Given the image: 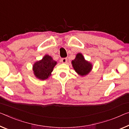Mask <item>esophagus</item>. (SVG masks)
Returning <instances> with one entry per match:
<instances>
[{
    "instance_id": "1",
    "label": "esophagus",
    "mask_w": 129,
    "mask_h": 129,
    "mask_svg": "<svg viewBox=\"0 0 129 129\" xmlns=\"http://www.w3.org/2000/svg\"><path fill=\"white\" fill-rule=\"evenodd\" d=\"M61 62L63 63H66L67 62V58H62L61 59Z\"/></svg>"
}]
</instances>
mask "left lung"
Instances as JSON below:
<instances>
[{
  "mask_svg": "<svg viewBox=\"0 0 129 129\" xmlns=\"http://www.w3.org/2000/svg\"><path fill=\"white\" fill-rule=\"evenodd\" d=\"M73 69L81 76L88 74L92 69V64L85 60L81 53H77L76 58L71 62Z\"/></svg>",
  "mask_w": 129,
  "mask_h": 129,
  "instance_id": "left-lung-1",
  "label": "left lung"
}]
</instances>
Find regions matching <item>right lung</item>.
<instances>
[{
	"instance_id": "obj_1",
	"label": "right lung",
	"mask_w": 129,
	"mask_h": 129,
	"mask_svg": "<svg viewBox=\"0 0 129 129\" xmlns=\"http://www.w3.org/2000/svg\"><path fill=\"white\" fill-rule=\"evenodd\" d=\"M57 62L48 55H45L41 60L35 62L33 66L35 76L41 80H46L51 75Z\"/></svg>"
}]
</instances>
